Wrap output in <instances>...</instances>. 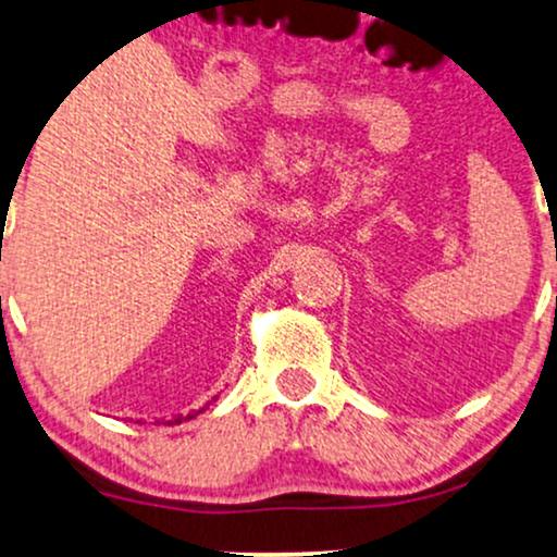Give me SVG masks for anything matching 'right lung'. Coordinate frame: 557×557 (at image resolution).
<instances>
[{
  "mask_svg": "<svg viewBox=\"0 0 557 557\" xmlns=\"http://www.w3.org/2000/svg\"><path fill=\"white\" fill-rule=\"evenodd\" d=\"M195 414H200V411H193V414H187V417H176V420H174L172 424H180L182 420H193V417H195Z\"/></svg>",
  "mask_w": 557,
  "mask_h": 557,
  "instance_id": "right-lung-1",
  "label": "right lung"
}]
</instances>
